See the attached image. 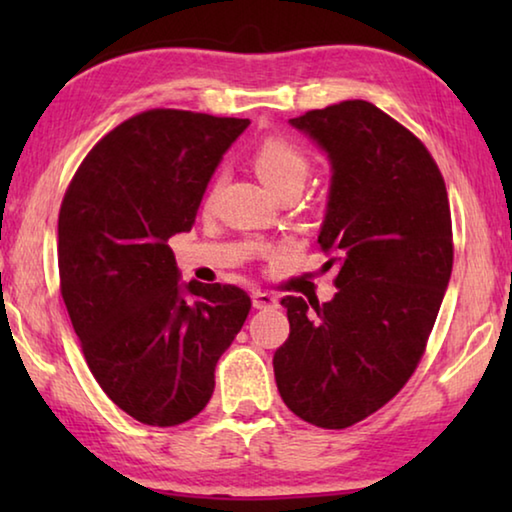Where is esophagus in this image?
<instances>
[{
    "mask_svg": "<svg viewBox=\"0 0 512 512\" xmlns=\"http://www.w3.org/2000/svg\"><path fill=\"white\" fill-rule=\"evenodd\" d=\"M250 298H253L255 309H275L277 307V298L266 291H253V296Z\"/></svg>",
    "mask_w": 512,
    "mask_h": 512,
    "instance_id": "obj_1",
    "label": "esophagus"
}]
</instances>
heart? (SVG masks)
Returning <instances> with one entry per match:
<instances>
[{
  "label": "heart",
  "mask_w": 512,
  "mask_h": 512,
  "mask_svg": "<svg viewBox=\"0 0 512 512\" xmlns=\"http://www.w3.org/2000/svg\"><path fill=\"white\" fill-rule=\"evenodd\" d=\"M253 167L259 180L273 194H280L293 185H302L309 173L305 155L282 137H271V140H264L257 146L253 153Z\"/></svg>",
  "instance_id": "obj_1"
}]
</instances>
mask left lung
Listing matches in <instances>:
<instances>
[{
    "label": "left lung",
    "instance_id": "obj_1",
    "mask_svg": "<svg viewBox=\"0 0 512 512\" xmlns=\"http://www.w3.org/2000/svg\"><path fill=\"white\" fill-rule=\"evenodd\" d=\"M327 155L329 192L318 244L336 266V296H287L289 339L275 384L305 422L345 429L409 381L452 275L445 180L413 133L368 101L289 119Z\"/></svg>",
    "mask_w": 512,
    "mask_h": 512
}]
</instances>
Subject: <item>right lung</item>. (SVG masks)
Instances as JSON below:
<instances>
[{"label":"right lung","instance_id":"add662e5","mask_svg":"<svg viewBox=\"0 0 512 512\" xmlns=\"http://www.w3.org/2000/svg\"><path fill=\"white\" fill-rule=\"evenodd\" d=\"M250 121L149 110L110 131L58 216V271L90 372L151 427L205 409L214 368L250 311L232 284L180 280L169 237L189 232L225 151Z\"/></svg>","mask_w":512,"mask_h":512}]
</instances>
